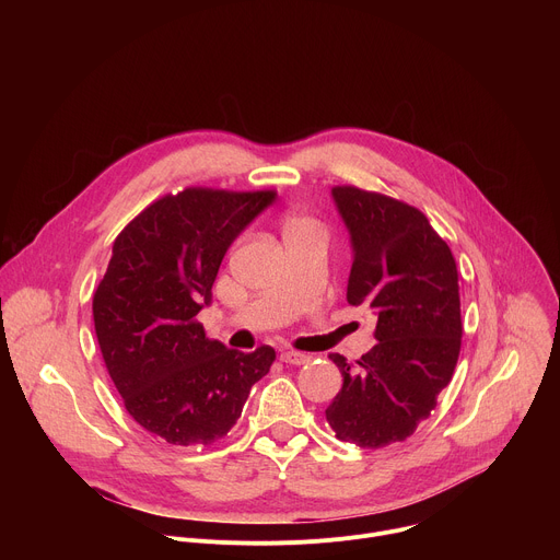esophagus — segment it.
<instances>
[{
  "label": "esophagus",
  "mask_w": 560,
  "mask_h": 560,
  "mask_svg": "<svg viewBox=\"0 0 560 560\" xmlns=\"http://www.w3.org/2000/svg\"><path fill=\"white\" fill-rule=\"evenodd\" d=\"M281 361L288 365H303L310 361V357L303 352H296V350H285V352H281Z\"/></svg>",
  "instance_id": "34e87169"
}]
</instances>
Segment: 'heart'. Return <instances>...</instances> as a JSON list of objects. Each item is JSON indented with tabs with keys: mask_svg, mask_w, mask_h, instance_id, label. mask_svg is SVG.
I'll return each instance as SVG.
<instances>
[{
	"mask_svg": "<svg viewBox=\"0 0 560 560\" xmlns=\"http://www.w3.org/2000/svg\"><path fill=\"white\" fill-rule=\"evenodd\" d=\"M314 228V221L307 217H290L283 225V232H292V230H307Z\"/></svg>",
	"mask_w": 560,
	"mask_h": 560,
	"instance_id": "heart-1",
	"label": "heart"
}]
</instances>
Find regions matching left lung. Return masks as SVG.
<instances>
[{"mask_svg": "<svg viewBox=\"0 0 560 560\" xmlns=\"http://www.w3.org/2000/svg\"><path fill=\"white\" fill-rule=\"evenodd\" d=\"M354 261L348 303L368 305L378 341L357 365L330 354L343 387L326 410L337 439L359 447L406 441L436 408L460 352L458 272L428 217L381 192L335 186Z\"/></svg>", "mask_w": 560, "mask_h": 560, "instance_id": "left-lung-1", "label": "left lung"}]
</instances>
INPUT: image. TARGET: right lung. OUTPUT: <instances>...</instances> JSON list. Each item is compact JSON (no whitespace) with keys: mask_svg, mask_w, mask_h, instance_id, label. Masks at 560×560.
<instances>
[{"mask_svg":"<svg viewBox=\"0 0 560 560\" xmlns=\"http://www.w3.org/2000/svg\"><path fill=\"white\" fill-rule=\"evenodd\" d=\"M275 197L190 186L152 201L115 238L93 296L95 335L128 415L166 443L223 439L277 359L270 346L228 350L197 322L234 236Z\"/></svg>","mask_w":560,"mask_h":560,"instance_id":"obj_1","label":"right lung"}]
</instances>
